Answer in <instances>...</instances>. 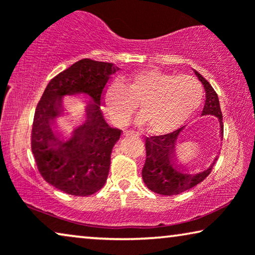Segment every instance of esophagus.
<instances>
[{"mask_svg":"<svg viewBox=\"0 0 255 255\" xmlns=\"http://www.w3.org/2000/svg\"><path fill=\"white\" fill-rule=\"evenodd\" d=\"M128 135H137V133L133 131H128V130L123 131V137H128Z\"/></svg>","mask_w":255,"mask_h":255,"instance_id":"1","label":"esophagus"}]
</instances>
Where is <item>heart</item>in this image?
I'll return each instance as SVG.
<instances>
[{
    "mask_svg": "<svg viewBox=\"0 0 255 255\" xmlns=\"http://www.w3.org/2000/svg\"><path fill=\"white\" fill-rule=\"evenodd\" d=\"M203 87L189 75H174L149 68L133 73L125 83L115 81L104 94L108 116L117 125L127 123L139 103L138 125L151 133H169L186 123L203 101Z\"/></svg>",
    "mask_w": 255,
    "mask_h": 255,
    "instance_id": "b5f03b06",
    "label": "heart"
}]
</instances>
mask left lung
Masks as SVG:
<instances>
[{"mask_svg":"<svg viewBox=\"0 0 255 255\" xmlns=\"http://www.w3.org/2000/svg\"><path fill=\"white\" fill-rule=\"evenodd\" d=\"M205 90V103L202 116L217 117L219 123V138H223V117L219 100L210 83L200 73L194 71ZM184 127L172 133L156 135L146 139V161L141 176L149 190L160 195H179L201 183L211 173L217 156L210 166L202 172L189 173V163L181 161L177 155V140Z\"/></svg>","mask_w":255,"mask_h":255,"instance_id":"8db88e82","label":"left lung"}]
</instances>
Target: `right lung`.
<instances>
[{"label": "right lung", "instance_id": "obj_1", "mask_svg": "<svg viewBox=\"0 0 255 255\" xmlns=\"http://www.w3.org/2000/svg\"><path fill=\"white\" fill-rule=\"evenodd\" d=\"M118 67L110 62L81 59L48 82L34 113L32 153L47 183L66 194L88 196L106 183L110 156L121 130L101 113V95ZM83 97L85 121L61 138L57 121L68 114L63 99ZM63 135V134H62Z\"/></svg>", "mask_w": 255, "mask_h": 255}]
</instances>
